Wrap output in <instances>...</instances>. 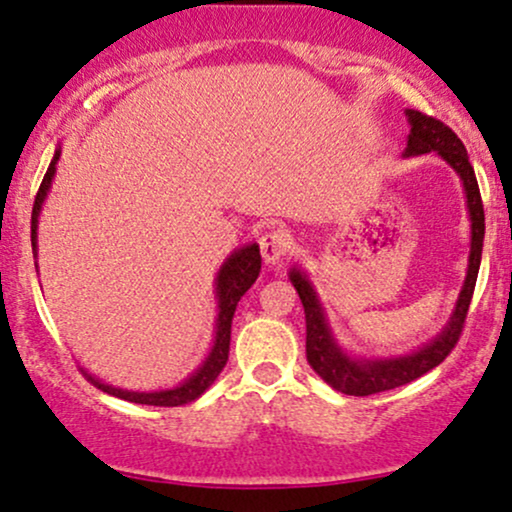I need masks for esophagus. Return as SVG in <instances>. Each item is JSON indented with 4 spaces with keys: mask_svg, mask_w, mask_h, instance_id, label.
I'll use <instances>...</instances> for the list:
<instances>
[{
    "mask_svg": "<svg viewBox=\"0 0 512 512\" xmlns=\"http://www.w3.org/2000/svg\"><path fill=\"white\" fill-rule=\"evenodd\" d=\"M291 248V236L286 231H281V228H276V231H269L264 233L260 238V250H262V260L267 264H276L281 260V257L286 255Z\"/></svg>",
    "mask_w": 512,
    "mask_h": 512,
    "instance_id": "1",
    "label": "esophagus"
}]
</instances>
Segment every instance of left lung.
Masks as SVG:
<instances>
[{
  "mask_svg": "<svg viewBox=\"0 0 512 512\" xmlns=\"http://www.w3.org/2000/svg\"><path fill=\"white\" fill-rule=\"evenodd\" d=\"M409 120V137L404 158L421 156V154H438L448 166L460 175L464 187V199H467L469 223H472V236H469V262L467 276L460 296H457L455 310H452L448 325L440 330L431 342L419 346L402 356L387 358H356L349 351H344L334 339V332L327 320L325 308H322L320 296H317L313 281L301 267H291L289 279L293 289L301 296L305 310V356H308L310 368L325 380L327 385L337 392L354 397L378 395V392L395 390L399 385H407L411 380L421 378L438 363L445 361V356L455 349L457 339L462 334L464 317H467L469 303H472L474 284H477L479 264H481V248H484V204H481L477 175H474L472 163H469L467 149L460 142L455 132L448 125L428 117L419 110H407Z\"/></svg>",
  "mask_w": 512,
  "mask_h": 512,
  "instance_id": "8db88e82",
  "label": "left lung"
}]
</instances>
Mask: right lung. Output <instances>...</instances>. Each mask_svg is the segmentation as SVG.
I'll return each mask as SVG.
<instances>
[{
  "label": "right lung",
  "instance_id": "right-lung-1",
  "mask_svg": "<svg viewBox=\"0 0 512 512\" xmlns=\"http://www.w3.org/2000/svg\"><path fill=\"white\" fill-rule=\"evenodd\" d=\"M62 149H55V156H52L48 173H45L43 182H40V190L35 195L33 214H31V243H33V257L38 255V216L43 211L45 197H48L52 180H55L57 161H60ZM38 267V264H35ZM262 269V255L260 245L250 243L243 245V248L233 250L231 255L226 257V262L221 264L219 274H216V308H219V315H216V327H214V344H211L207 358L199 363V368L192 375H187L180 385L170 387V390H154V392H134V390H122V387L108 385L103 380H98L96 375L88 373L86 368H81V373L91 380L98 390L108 392V395L127 399V402L134 404H149V407H180V404L195 402L197 397H202L204 392L209 390L211 383L219 378V373L226 366L228 361V349H231V322L233 315H236L238 301L245 296V291L250 289L257 281Z\"/></svg>",
  "mask_w": 512,
  "mask_h": 512
}]
</instances>
